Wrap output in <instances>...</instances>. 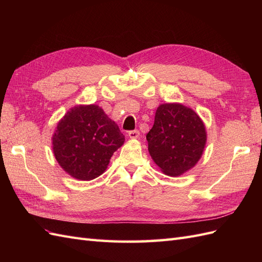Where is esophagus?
Masks as SVG:
<instances>
[{
	"instance_id": "obj_1",
	"label": "esophagus",
	"mask_w": 262,
	"mask_h": 262,
	"mask_svg": "<svg viewBox=\"0 0 262 262\" xmlns=\"http://www.w3.org/2000/svg\"><path fill=\"white\" fill-rule=\"evenodd\" d=\"M128 137L130 139H138L140 137V132L138 130H132L128 132Z\"/></svg>"
}]
</instances>
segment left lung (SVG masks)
Returning a JSON list of instances; mask_svg holds the SVG:
<instances>
[{
    "label": "left lung",
    "mask_w": 262,
    "mask_h": 262,
    "mask_svg": "<svg viewBox=\"0 0 262 262\" xmlns=\"http://www.w3.org/2000/svg\"><path fill=\"white\" fill-rule=\"evenodd\" d=\"M146 140L155 164L165 175L177 177L199 162L207 143V131L191 108L171 102L158 106Z\"/></svg>",
    "instance_id": "8db88e82"
}]
</instances>
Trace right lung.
<instances>
[{"label":"right lung","mask_w":262,"mask_h":262,"mask_svg":"<svg viewBox=\"0 0 262 262\" xmlns=\"http://www.w3.org/2000/svg\"><path fill=\"white\" fill-rule=\"evenodd\" d=\"M124 143L119 126L97 105L71 108L52 136L55 160L78 180H92L107 169L110 158Z\"/></svg>","instance_id":"right-lung-1"}]
</instances>
